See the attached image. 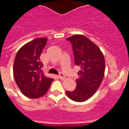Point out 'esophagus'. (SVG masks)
<instances>
[{
  "mask_svg": "<svg viewBox=\"0 0 129 129\" xmlns=\"http://www.w3.org/2000/svg\"><path fill=\"white\" fill-rule=\"evenodd\" d=\"M58 78L59 79H64L66 78V76H65V75L62 73H60V74L58 75Z\"/></svg>",
  "mask_w": 129,
  "mask_h": 129,
  "instance_id": "1",
  "label": "esophagus"
}]
</instances>
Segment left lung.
<instances>
[{
  "instance_id": "8db88e82",
  "label": "left lung",
  "mask_w": 129,
  "mask_h": 129,
  "mask_svg": "<svg viewBox=\"0 0 129 129\" xmlns=\"http://www.w3.org/2000/svg\"><path fill=\"white\" fill-rule=\"evenodd\" d=\"M73 46L74 63L80 67L76 79V88L66 91L70 99L84 102L96 92L103 81L105 71V60L100 48L83 35L67 38Z\"/></svg>"
}]
</instances>
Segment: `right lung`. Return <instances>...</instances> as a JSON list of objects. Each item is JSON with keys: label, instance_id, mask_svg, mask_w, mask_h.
<instances>
[{"label": "right lung", "instance_id": "1", "mask_svg": "<svg viewBox=\"0 0 129 129\" xmlns=\"http://www.w3.org/2000/svg\"><path fill=\"white\" fill-rule=\"evenodd\" d=\"M46 38H36L23 46L18 51L13 64L16 85L23 94L31 99L44 95L53 79L47 78L41 70L39 56L46 46Z\"/></svg>", "mask_w": 129, "mask_h": 129}]
</instances>
